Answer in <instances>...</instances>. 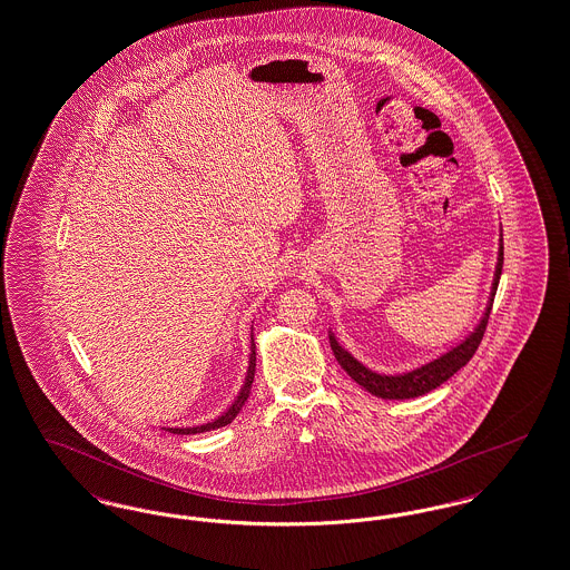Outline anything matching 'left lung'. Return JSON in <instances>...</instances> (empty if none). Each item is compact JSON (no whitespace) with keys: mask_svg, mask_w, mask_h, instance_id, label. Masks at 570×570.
<instances>
[{"mask_svg":"<svg viewBox=\"0 0 570 570\" xmlns=\"http://www.w3.org/2000/svg\"><path fill=\"white\" fill-rule=\"evenodd\" d=\"M502 274V239L499 246V261H497V272H494V279H492V291H490V298L485 305V312L479 320L478 326L473 328V333H469L460 343H455L454 347H450L445 354L436 356L431 363L415 366L405 373H377L371 371L368 366L363 365L361 361H356L342 343L337 342L335 333H328V342L333 347V354L337 358V363L342 365L343 371L358 384L365 387L366 392H371L377 399H386V401H403V399H415L422 394H429L434 387L441 386L443 382H448L455 371H460L462 366L466 365L479 343L483 340L485 326H488V318L492 312V303H494V295L499 288Z\"/></svg>","mask_w":570,"mask_h":570,"instance_id":"8db88e82","label":"left lung"}]
</instances>
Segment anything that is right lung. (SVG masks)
Segmentation results:
<instances>
[{
	"label": "right lung",
	"mask_w": 570,
	"mask_h": 570,
	"mask_svg": "<svg viewBox=\"0 0 570 570\" xmlns=\"http://www.w3.org/2000/svg\"><path fill=\"white\" fill-rule=\"evenodd\" d=\"M254 371H256V345H254V333L250 335V361H248V371H246V380H244V386L239 390V394L235 396V401L228 405L227 411H223L218 417H214L212 422H205V424H197V426H171V429H165L169 433L174 434H197L207 433V431H216V429H223L230 424L237 413L242 411V407L246 405L248 396H250L252 382H254Z\"/></svg>",
	"instance_id": "1"
}]
</instances>
